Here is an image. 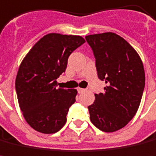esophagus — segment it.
Masks as SVG:
<instances>
[{
  "instance_id": "1",
  "label": "esophagus",
  "mask_w": 156,
  "mask_h": 156,
  "mask_svg": "<svg viewBox=\"0 0 156 156\" xmlns=\"http://www.w3.org/2000/svg\"><path fill=\"white\" fill-rule=\"evenodd\" d=\"M77 91H78V92H79V93H82V92H85V89L80 88V87H79V88L77 89Z\"/></svg>"
}]
</instances>
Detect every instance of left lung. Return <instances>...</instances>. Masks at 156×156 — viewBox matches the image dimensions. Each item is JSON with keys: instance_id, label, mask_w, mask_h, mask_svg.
<instances>
[{"instance_id": "left-lung-1", "label": "left lung", "mask_w": 156, "mask_h": 156, "mask_svg": "<svg viewBox=\"0 0 156 156\" xmlns=\"http://www.w3.org/2000/svg\"><path fill=\"white\" fill-rule=\"evenodd\" d=\"M86 40L95 57L98 76L107 84L88 106L90 120L103 132H115L137 113L145 86L144 65L133 47L115 33L90 35Z\"/></svg>"}]
</instances>
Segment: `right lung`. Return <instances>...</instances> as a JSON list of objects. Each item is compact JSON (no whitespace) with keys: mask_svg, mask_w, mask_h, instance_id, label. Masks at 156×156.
<instances>
[{"mask_svg":"<svg viewBox=\"0 0 156 156\" xmlns=\"http://www.w3.org/2000/svg\"><path fill=\"white\" fill-rule=\"evenodd\" d=\"M85 43L79 35L51 33L34 45L20 64L15 81L19 107L27 123L45 134L58 132L76 102V89H57L68 58Z\"/></svg>","mask_w":156,"mask_h":156,"instance_id":"add662e5","label":"right lung"}]
</instances>
